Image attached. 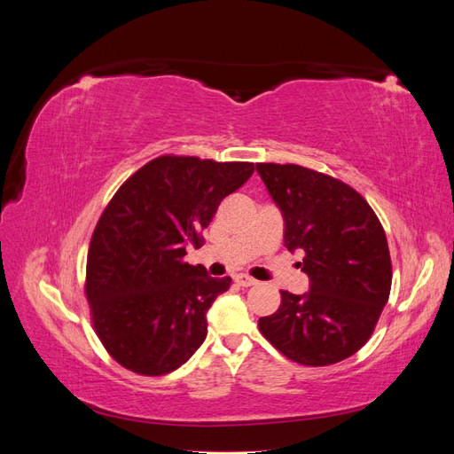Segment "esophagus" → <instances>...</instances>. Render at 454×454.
<instances>
[{"instance_id": "obj_1", "label": "esophagus", "mask_w": 454, "mask_h": 454, "mask_svg": "<svg viewBox=\"0 0 454 454\" xmlns=\"http://www.w3.org/2000/svg\"><path fill=\"white\" fill-rule=\"evenodd\" d=\"M237 284L242 287H250V286H255L257 280H254L252 277H246V274H240V277H237Z\"/></svg>"}]
</instances>
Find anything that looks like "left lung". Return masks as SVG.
<instances>
[{
	"label": "left lung",
	"instance_id": "left-lung-1",
	"mask_svg": "<svg viewBox=\"0 0 454 454\" xmlns=\"http://www.w3.org/2000/svg\"><path fill=\"white\" fill-rule=\"evenodd\" d=\"M284 215V244L303 250L305 295L280 292L278 310L259 332L286 358L322 367L347 360L373 335L392 286L387 235L367 200L348 184L299 164L257 162Z\"/></svg>",
	"mask_w": 454,
	"mask_h": 454
}]
</instances>
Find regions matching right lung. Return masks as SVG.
Listing matches in <instances>:
<instances>
[{
    "instance_id": "right-lung-1",
    "label": "right lung",
    "mask_w": 454,
    "mask_h": 454,
    "mask_svg": "<svg viewBox=\"0 0 454 454\" xmlns=\"http://www.w3.org/2000/svg\"><path fill=\"white\" fill-rule=\"evenodd\" d=\"M254 162L160 155L136 170L94 227L85 295L96 335L132 373L167 375L208 333L206 312L231 278L184 261L217 206L248 182Z\"/></svg>"
}]
</instances>
